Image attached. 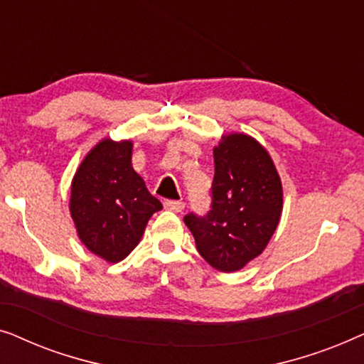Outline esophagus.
<instances>
[{
	"instance_id": "esophagus-1",
	"label": "esophagus",
	"mask_w": 364,
	"mask_h": 364,
	"mask_svg": "<svg viewBox=\"0 0 364 364\" xmlns=\"http://www.w3.org/2000/svg\"><path fill=\"white\" fill-rule=\"evenodd\" d=\"M164 205H166V208H168V210L178 213V212L183 210L186 203H183L182 200H166V202H164Z\"/></svg>"
}]
</instances>
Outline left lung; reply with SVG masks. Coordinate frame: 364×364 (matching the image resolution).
Listing matches in <instances>:
<instances>
[{
  "instance_id": "left-lung-1",
  "label": "left lung",
  "mask_w": 364,
  "mask_h": 364,
  "mask_svg": "<svg viewBox=\"0 0 364 364\" xmlns=\"http://www.w3.org/2000/svg\"><path fill=\"white\" fill-rule=\"evenodd\" d=\"M212 210L183 218L197 250L218 272H238L262 255L280 223L282 178L273 159L248 134H223L213 147Z\"/></svg>"
}]
</instances>
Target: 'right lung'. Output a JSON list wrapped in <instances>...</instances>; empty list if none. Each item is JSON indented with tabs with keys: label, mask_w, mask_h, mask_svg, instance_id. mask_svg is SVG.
<instances>
[{
	"label": "right lung",
	"mask_w": 364,
	"mask_h": 364,
	"mask_svg": "<svg viewBox=\"0 0 364 364\" xmlns=\"http://www.w3.org/2000/svg\"><path fill=\"white\" fill-rule=\"evenodd\" d=\"M131 139L104 137L86 154L71 182L69 212L79 240L109 263L139 245L149 218L162 203L132 167Z\"/></svg>",
	"instance_id": "right-lung-1"
}]
</instances>
